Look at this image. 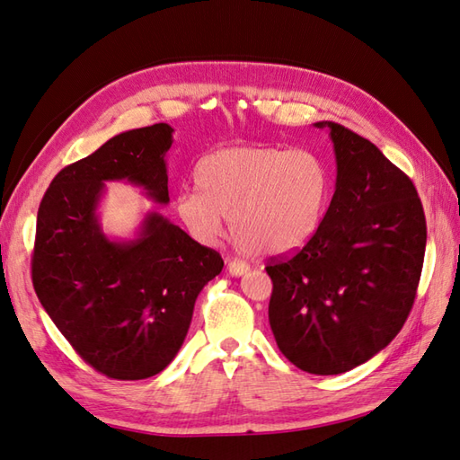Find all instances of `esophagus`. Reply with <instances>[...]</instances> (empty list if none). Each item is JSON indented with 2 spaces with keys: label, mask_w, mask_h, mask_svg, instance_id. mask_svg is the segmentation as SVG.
<instances>
[{
  "label": "esophagus",
  "mask_w": 460,
  "mask_h": 460,
  "mask_svg": "<svg viewBox=\"0 0 460 460\" xmlns=\"http://www.w3.org/2000/svg\"><path fill=\"white\" fill-rule=\"evenodd\" d=\"M227 270H229L231 277H243V275H247V272L251 270V267L247 265V262H243V261H229L227 262Z\"/></svg>",
  "instance_id": "34e87169"
}]
</instances>
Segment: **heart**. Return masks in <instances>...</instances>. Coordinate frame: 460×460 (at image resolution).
<instances>
[{
	"label": "heart",
	"instance_id": "obj_1",
	"mask_svg": "<svg viewBox=\"0 0 460 460\" xmlns=\"http://www.w3.org/2000/svg\"><path fill=\"white\" fill-rule=\"evenodd\" d=\"M198 190L175 195L173 209L190 235L215 245L225 215L239 247L282 255L305 245L324 215L330 180L312 152L275 146H233L195 165Z\"/></svg>",
	"mask_w": 460,
	"mask_h": 460
}]
</instances>
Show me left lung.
Wrapping results in <instances>:
<instances>
[{
  "mask_svg": "<svg viewBox=\"0 0 460 460\" xmlns=\"http://www.w3.org/2000/svg\"><path fill=\"white\" fill-rule=\"evenodd\" d=\"M334 144L336 191L296 255L269 262L277 346L316 376L354 369L392 341L413 306L427 225L413 181L376 144L322 120Z\"/></svg>",
  "mask_w": 460,
  "mask_h": 460,
  "instance_id": "8db88e82",
  "label": "left lung"
}]
</instances>
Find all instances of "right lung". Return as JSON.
Segmentation results:
<instances>
[{"mask_svg":"<svg viewBox=\"0 0 460 460\" xmlns=\"http://www.w3.org/2000/svg\"><path fill=\"white\" fill-rule=\"evenodd\" d=\"M172 134L160 122L114 136L58 172L37 211V298L76 354L112 379L160 374L188 336L195 298L223 269L217 251L158 211L144 215L132 239L102 231L106 181L132 183L154 203H170Z\"/></svg>","mask_w":460,"mask_h":460,"instance_id":"obj_1","label":"right lung"}]
</instances>
